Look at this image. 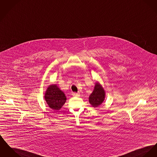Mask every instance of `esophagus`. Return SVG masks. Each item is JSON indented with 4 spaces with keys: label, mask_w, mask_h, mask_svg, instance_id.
Wrapping results in <instances>:
<instances>
[{
    "label": "esophagus",
    "mask_w": 157,
    "mask_h": 157,
    "mask_svg": "<svg viewBox=\"0 0 157 157\" xmlns=\"http://www.w3.org/2000/svg\"><path fill=\"white\" fill-rule=\"evenodd\" d=\"M79 93H73L72 94V95L73 96H79Z\"/></svg>",
    "instance_id": "1"
}]
</instances>
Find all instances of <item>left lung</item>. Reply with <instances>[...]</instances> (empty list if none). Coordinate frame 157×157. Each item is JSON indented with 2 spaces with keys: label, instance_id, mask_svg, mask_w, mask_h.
Here are the masks:
<instances>
[{
  "label": "left lung",
  "instance_id": "left-lung-1",
  "mask_svg": "<svg viewBox=\"0 0 157 157\" xmlns=\"http://www.w3.org/2000/svg\"><path fill=\"white\" fill-rule=\"evenodd\" d=\"M105 91L101 84L96 83L94 90L89 96V102L93 107H98L104 101Z\"/></svg>",
  "mask_w": 157,
  "mask_h": 157
}]
</instances>
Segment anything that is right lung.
Listing matches in <instances>:
<instances>
[{
	"label": "right lung",
	"instance_id": "1",
	"mask_svg": "<svg viewBox=\"0 0 157 157\" xmlns=\"http://www.w3.org/2000/svg\"><path fill=\"white\" fill-rule=\"evenodd\" d=\"M45 100L49 106L53 110H59L66 101V96L56 85H51L47 89Z\"/></svg>",
	"mask_w": 157,
	"mask_h": 157
}]
</instances>
